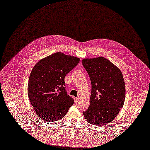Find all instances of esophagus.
I'll return each instance as SVG.
<instances>
[{"label":"esophagus","mask_w":150,"mask_h":150,"mask_svg":"<svg viewBox=\"0 0 150 150\" xmlns=\"http://www.w3.org/2000/svg\"><path fill=\"white\" fill-rule=\"evenodd\" d=\"M78 101H79V98H77V97L74 98V102H75V103H77Z\"/></svg>","instance_id":"1"}]
</instances>
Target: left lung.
Here are the masks:
<instances>
[{
    "label": "left lung",
    "mask_w": 150,
    "mask_h": 150,
    "mask_svg": "<svg viewBox=\"0 0 150 150\" xmlns=\"http://www.w3.org/2000/svg\"><path fill=\"white\" fill-rule=\"evenodd\" d=\"M82 64L91 83L90 106L83 115L94 125L110 123L119 113L125 100V84L121 71L103 57L84 59Z\"/></svg>",
    "instance_id": "8db88e82"
}]
</instances>
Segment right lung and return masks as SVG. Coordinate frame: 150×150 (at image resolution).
Wrapping results in <instances>:
<instances>
[{"label":"right lung","instance_id":"1","mask_svg":"<svg viewBox=\"0 0 150 150\" xmlns=\"http://www.w3.org/2000/svg\"><path fill=\"white\" fill-rule=\"evenodd\" d=\"M80 59L57 52L40 60L33 67L28 83V96L38 116L45 122L62 119L74 100L67 94L64 78Z\"/></svg>","mask_w":150,"mask_h":150}]
</instances>
